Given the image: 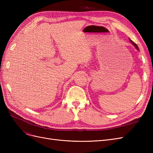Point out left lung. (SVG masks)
<instances>
[{"instance_id": "left-lung-1", "label": "left lung", "mask_w": 153, "mask_h": 153, "mask_svg": "<svg viewBox=\"0 0 153 153\" xmlns=\"http://www.w3.org/2000/svg\"><path fill=\"white\" fill-rule=\"evenodd\" d=\"M129 41H131V43H132V44L134 45V47H135V48H136L137 50H138V46L137 45V44H136V43H134L133 41L132 40H131L130 39H129Z\"/></svg>"}]
</instances>
